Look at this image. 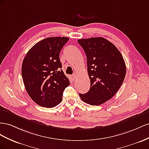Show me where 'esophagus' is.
Listing matches in <instances>:
<instances>
[{"mask_svg":"<svg viewBox=\"0 0 149 149\" xmlns=\"http://www.w3.org/2000/svg\"><path fill=\"white\" fill-rule=\"evenodd\" d=\"M76 77H76V75H75V74H73V75H72V80H75L76 79Z\"/></svg>","mask_w":149,"mask_h":149,"instance_id":"esophagus-1","label":"esophagus"}]
</instances>
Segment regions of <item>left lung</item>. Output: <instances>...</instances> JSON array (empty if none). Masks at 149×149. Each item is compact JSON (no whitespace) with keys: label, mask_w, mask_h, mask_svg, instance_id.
I'll return each mask as SVG.
<instances>
[{"label":"left lung","mask_w":149,"mask_h":149,"mask_svg":"<svg viewBox=\"0 0 149 149\" xmlns=\"http://www.w3.org/2000/svg\"><path fill=\"white\" fill-rule=\"evenodd\" d=\"M87 60L91 88L85 94L79 93L84 102L99 105L116 94L124 82L126 66L120 51L103 37L79 39Z\"/></svg>","instance_id":"8db88e82"}]
</instances>
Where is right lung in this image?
Masks as SVG:
<instances>
[{
  "label": "right lung",
  "mask_w": 149,
  "mask_h": 149,
  "mask_svg": "<svg viewBox=\"0 0 149 149\" xmlns=\"http://www.w3.org/2000/svg\"><path fill=\"white\" fill-rule=\"evenodd\" d=\"M68 37H48L30 49L22 65L24 86L30 97L40 106L54 107L62 100L70 85L63 73L59 54Z\"/></svg>",
  "instance_id": "right-lung-1"
}]
</instances>
